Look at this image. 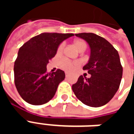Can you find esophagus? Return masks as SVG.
<instances>
[{
	"mask_svg": "<svg viewBox=\"0 0 134 134\" xmlns=\"http://www.w3.org/2000/svg\"><path fill=\"white\" fill-rule=\"evenodd\" d=\"M65 76H66V77H68V74H67V72L65 73Z\"/></svg>",
	"mask_w": 134,
	"mask_h": 134,
	"instance_id": "esophagus-1",
	"label": "esophagus"
}]
</instances>
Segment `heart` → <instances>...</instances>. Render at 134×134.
<instances>
[{
	"label": "heart",
	"instance_id": "1",
	"mask_svg": "<svg viewBox=\"0 0 134 134\" xmlns=\"http://www.w3.org/2000/svg\"><path fill=\"white\" fill-rule=\"evenodd\" d=\"M73 44H74V45L77 48V49L80 52H82L86 49V44L82 40H79V39L78 40H75ZM63 48H64V44H62L59 47L58 49H57V53L58 54L62 53V50H63ZM59 64H60V67L65 71L72 72L73 70H75L77 67H78L80 65V62L79 61L71 62L67 60V59H63L61 60Z\"/></svg>",
	"mask_w": 134,
	"mask_h": 134
}]
</instances>
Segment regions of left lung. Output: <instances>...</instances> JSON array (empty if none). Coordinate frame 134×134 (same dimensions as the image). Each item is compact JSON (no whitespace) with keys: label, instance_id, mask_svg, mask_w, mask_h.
Masks as SVG:
<instances>
[{"label":"left lung","instance_id":"8db88e82","mask_svg":"<svg viewBox=\"0 0 134 134\" xmlns=\"http://www.w3.org/2000/svg\"><path fill=\"white\" fill-rule=\"evenodd\" d=\"M75 36L84 39L90 47V58L82 69L91 77L80 76L72 87L73 92L86 105L103 106L113 98L121 83L123 68L118 52L106 39L96 34Z\"/></svg>","mask_w":134,"mask_h":134}]
</instances>
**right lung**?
Listing matches in <instances>:
<instances>
[{
  "instance_id": "obj_1",
  "label": "right lung",
  "mask_w": 134,
  "mask_h": 134,
  "mask_svg": "<svg viewBox=\"0 0 134 134\" xmlns=\"http://www.w3.org/2000/svg\"><path fill=\"white\" fill-rule=\"evenodd\" d=\"M72 36L73 34L42 33L19 49L14 63V82L19 95L26 103L42 105L54 96L65 74L61 70L47 72V65L55 56L62 42Z\"/></svg>"
}]
</instances>
